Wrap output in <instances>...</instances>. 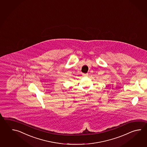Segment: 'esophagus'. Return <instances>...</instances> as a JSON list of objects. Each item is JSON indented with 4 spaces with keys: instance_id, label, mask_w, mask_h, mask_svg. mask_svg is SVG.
I'll use <instances>...</instances> for the list:
<instances>
[{
    "instance_id": "esophagus-1",
    "label": "esophagus",
    "mask_w": 147,
    "mask_h": 147,
    "mask_svg": "<svg viewBox=\"0 0 147 147\" xmlns=\"http://www.w3.org/2000/svg\"><path fill=\"white\" fill-rule=\"evenodd\" d=\"M82 76H88V74H82Z\"/></svg>"
}]
</instances>
